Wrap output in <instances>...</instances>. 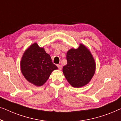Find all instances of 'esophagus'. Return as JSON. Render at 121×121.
<instances>
[{
    "label": "esophagus",
    "instance_id": "obj_1",
    "mask_svg": "<svg viewBox=\"0 0 121 121\" xmlns=\"http://www.w3.org/2000/svg\"><path fill=\"white\" fill-rule=\"evenodd\" d=\"M57 67H58V69L61 70V69H62V66L60 65H57Z\"/></svg>",
    "mask_w": 121,
    "mask_h": 121
}]
</instances>
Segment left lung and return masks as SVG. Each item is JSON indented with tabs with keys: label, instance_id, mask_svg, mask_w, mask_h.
<instances>
[{
	"label": "left lung",
	"instance_id": "8db88e82",
	"mask_svg": "<svg viewBox=\"0 0 121 121\" xmlns=\"http://www.w3.org/2000/svg\"><path fill=\"white\" fill-rule=\"evenodd\" d=\"M67 65L63 73L67 81L75 88L88 84L94 76L95 63L89 50L83 44L78 49H71L66 55Z\"/></svg>",
	"mask_w": 121,
	"mask_h": 121
}]
</instances>
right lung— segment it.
Masks as SVG:
<instances>
[{"instance_id": "1", "label": "right lung", "mask_w": 121, "mask_h": 121, "mask_svg": "<svg viewBox=\"0 0 121 121\" xmlns=\"http://www.w3.org/2000/svg\"><path fill=\"white\" fill-rule=\"evenodd\" d=\"M21 69L26 79L37 86H41L48 79L52 71L57 67L44 48L37 43L30 45L23 54Z\"/></svg>"}]
</instances>
